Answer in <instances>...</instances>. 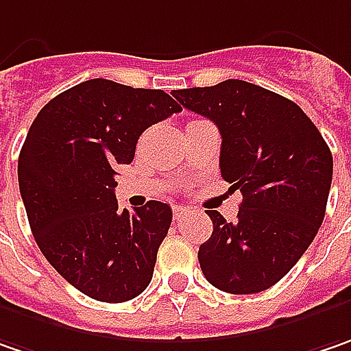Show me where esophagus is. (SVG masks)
Returning <instances> with one entry per match:
<instances>
[{
	"mask_svg": "<svg viewBox=\"0 0 351 351\" xmlns=\"http://www.w3.org/2000/svg\"><path fill=\"white\" fill-rule=\"evenodd\" d=\"M186 212H189L186 208H182V206H175V208H173V216H175V221L180 220V218H182Z\"/></svg>",
	"mask_w": 351,
	"mask_h": 351,
	"instance_id": "1",
	"label": "esophagus"
}]
</instances>
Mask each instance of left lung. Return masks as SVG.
I'll list each match as a JSON object with an SVG mask.
<instances>
[{
  "mask_svg": "<svg viewBox=\"0 0 351 351\" xmlns=\"http://www.w3.org/2000/svg\"><path fill=\"white\" fill-rule=\"evenodd\" d=\"M221 135L220 173L239 191L236 221L208 210L214 232L198 250L206 281L232 295L279 282L318 234L332 184V153L295 101L243 80L173 92Z\"/></svg>",
  "mask_w": 351,
  "mask_h": 351,
  "instance_id": "left-lung-1",
  "label": "left lung"
}]
</instances>
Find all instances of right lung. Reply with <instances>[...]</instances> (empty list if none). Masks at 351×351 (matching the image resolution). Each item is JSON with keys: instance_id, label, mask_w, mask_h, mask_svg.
<instances>
[{"instance_id": "add662e5", "label": "right lung", "mask_w": 351, "mask_h": 351, "mask_svg": "<svg viewBox=\"0 0 351 351\" xmlns=\"http://www.w3.org/2000/svg\"><path fill=\"white\" fill-rule=\"evenodd\" d=\"M180 112L162 90L94 78L53 98L19 153V191L47 261L101 302H125L153 279L171 206L119 210L115 167L130 165L141 133Z\"/></svg>"}]
</instances>
